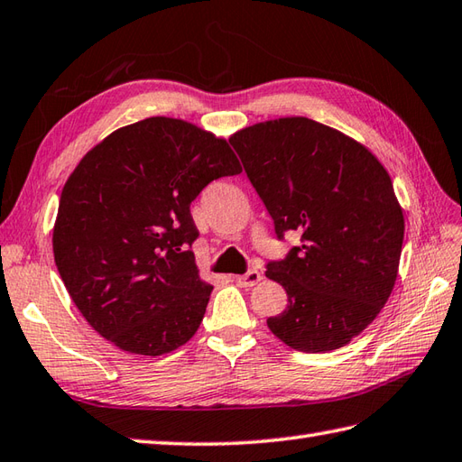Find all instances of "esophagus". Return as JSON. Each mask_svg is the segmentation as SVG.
I'll list each match as a JSON object with an SVG mask.
<instances>
[{
  "instance_id": "1",
  "label": "esophagus",
  "mask_w": 462,
  "mask_h": 462,
  "mask_svg": "<svg viewBox=\"0 0 462 462\" xmlns=\"http://www.w3.org/2000/svg\"><path fill=\"white\" fill-rule=\"evenodd\" d=\"M261 279H263V276H261L259 271H247L245 274L235 276V282L243 286V289H251V286L257 284Z\"/></svg>"
}]
</instances>
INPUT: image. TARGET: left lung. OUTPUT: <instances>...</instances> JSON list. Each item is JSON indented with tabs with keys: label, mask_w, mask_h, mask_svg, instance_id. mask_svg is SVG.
Wrapping results in <instances>:
<instances>
[{
	"label": "left lung",
	"mask_w": 462,
	"mask_h": 462,
	"mask_svg": "<svg viewBox=\"0 0 462 462\" xmlns=\"http://www.w3.org/2000/svg\"><path fill=\"white\" fill-rule=\"evenodd\" d=\"M229 142L276 237L300 235V247L266 264L289 296L266 324L299 352L337 350L393 291L405 221L392 178L360 142L304 116L259 122Z\"/></svg>",
	"instance_id": "obj_1"
}]
</instances>
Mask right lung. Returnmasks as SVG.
I'll use <instances>...</instances> for the list:
<instances>
[{
	"instance_id": "obj_1",
	"label": "right lung",
	"mask_w": 462,
	"mask_h": 462,
	"mask_svg": "<svg viewBox=\"0 0 462 462\" xmlns=\"http://www.w3.org/2000/svg\"><path fill=\"white\" fill-rule=\"evenodd\" d=\"M241 173L227 140L178 118L118 128L60 193L53 253L70 299L120 350L162 356L198 332L213 286L199 279L189 205Z\"/></svg>"
}]
</instances>
